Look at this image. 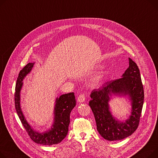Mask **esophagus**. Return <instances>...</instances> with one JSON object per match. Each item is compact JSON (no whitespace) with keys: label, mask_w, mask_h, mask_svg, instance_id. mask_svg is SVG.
Segmentation results:
<instances>
[{"label":"esophagus","mask_w":158,"mask_h":158,"mask_svg":"<svg viewBox=\"0 0 158 158\" xmlns=\"http://www.w3.org/2000/svg\"><path fill=\"white\" fill-rule=\"evenodd\" d=\"M77 100L79 102H84L85 100V94H81L80 95H79L77 98Z\"/></svg>","instance_id":"34e87169"}]
</instances>
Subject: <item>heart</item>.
Instances as JSON below:
<instances>
[{
  "mask_svg": "<svg viewBox=\"0 0 158 158\" xmlns=\"http://www.w3.org/2000/svg\"><path fill=\"white\" fill-rule=\"evenodd\" d=\"M98 78H97V80H98Z\"/></svg>",
  "mask_w": 158,
  "mask_h": 158,
  "instance_id": "heart-1",
  "label": "heart"
}]
</instances>
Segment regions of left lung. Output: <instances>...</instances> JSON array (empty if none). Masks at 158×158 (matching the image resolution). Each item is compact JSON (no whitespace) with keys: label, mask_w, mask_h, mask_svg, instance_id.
<instances>
[{"label":"left lung","mask_w":158,"mask_h":158,"mask_svg":"<svg viewBox=\"0 0 158 158\" xmlns=\"http://www.w3.org/2000/svg\"><path fill=\"white\" fill-rule=\"evenodd\" d=\"M112 94L127 95L132 102V112L125 122L117 121L111 114L108 102ZM89 102L95 119L97 130L109 141L128 137L137 129L142 113L144 92L139 69L129 58V67L122 77L107 82L102 88L92 91Z\"/></svg>","instance_id":"obj_1"}]
</instances>
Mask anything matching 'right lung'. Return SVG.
Wrapping results in <instances>:
<instances>
[{"label": "right lung", "instance_id": "1", "mask_svg": "<svg viewBox=\"0 0 158 158\" xmlns=\"http://www.w3.org/2000/svg\"><path fill=\"white\" fill-rule=\"evenodd\" d=\"M34 64L28 63L19 73L15 93L16 110L25 130L34 142L46 145L57 144L64 140L68 133L70 114L76 105L75 95L72 92L62 94L57 98L54 110V123L51 128L43 133L34 130L27 123L20 107V91L23 86V80L32 69Z\"/></svg>", "mask_w": 158, "mask_h": 158}]
</instances>
